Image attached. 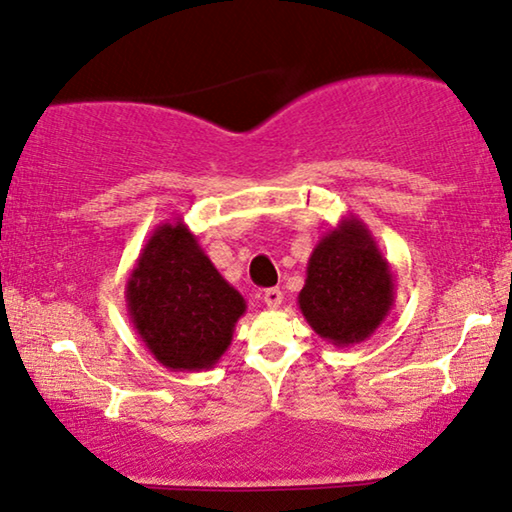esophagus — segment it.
<instances>
[{
    "mask_svg": "<svg viewBox=\"0 0 512 512\" xmlns=\"http://www.w3.org/2000/svg\"><path fill=\"white\" fill-rule=\"evenodd\" d=\"M281 300H284V293H281L279 288H268V291L263 293V302L270 309H277L281 305Z\"/></svg>",
    "mask_w": 512,
    "mask_h": 512,
    "instance_id": "obj_1",
    "label": "esophagus"
}]
</instances>
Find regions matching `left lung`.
I'll use <instances>...</instances> for the list:
<instances>
[{
    "label": "left lung",
    "mask_w": 512,
    "mask_h": 512,
    "mask_svg": "<svg viewBox=\"0 0 512 512\" xmlns=\"http://www.w3.org/2000/svg\"><path fill=\"white\" fill-rule=\"evenodd\" d=\"M311 330L335 346L365 342L395 305V274L369 228L348 214L311 251L298 295Z\"/></svg>",
    "instance_id": "1"
}]
</instances>
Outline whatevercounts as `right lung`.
Listing matches in <instances>:
<instances>
[{
    "instance_id": "obj_1",
    "label": "right lung",
    "mask_w": 512,
    "mask_h": 512,
    "mask_svg": "<svg viewBox=\"0 0 512 512\" xmlns=\"http://www.w3.org/2000/svg\"><path fill=\"white\" fill-rule=\"evenodd\" d=\"M124 298L147 351L173 372L217 365L247 311L182 219L154 228L129 272Z\"/></svg>"
}]
</instances>
